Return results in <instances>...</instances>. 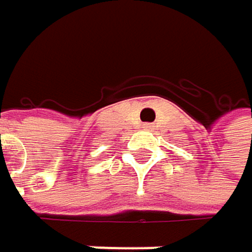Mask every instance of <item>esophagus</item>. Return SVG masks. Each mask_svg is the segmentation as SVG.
Returning a JSON list of instances; mask_svg holds the SVG:
<instances>
[{
  "instance_id": "esophagus-1",
  "label": "esophagus",
  "mask_w": 252,
  "mask_h": 252,
  "mask_svg": "<svg viewBox=\"0 0 252 252\" xmlns=\"http://www.w3.org/2000/svg\"><path fill=\"white\" fill-rule=\"evenodd\" d=\"M151 127H152V126H151V125H147V123L143 125V129H144V130H151Z\"/></svg>"
}]
</instances>
